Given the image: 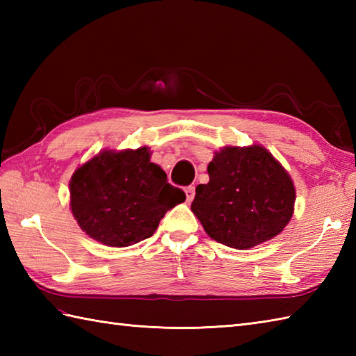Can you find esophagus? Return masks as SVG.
Returning a JSON list of instances; mask_svg holds the SVG:
<instances>
[{
  "instance_id": "1",
  "label": "esophagus",
  "mask_w": 356,
  "mask_h": 356,
  "mask_svg": "<svg viewBox=\"0 0 356 356\" xmlns=\"http://www.w3.org/2000/svg\"><path fill=\"white\" fill-rule=\"evenodd\" d=\"M185 195H186V202H188V203L193 202L194 195H195V188H194V186H186V188H185Z\"/></svg>"
}]
</instances>
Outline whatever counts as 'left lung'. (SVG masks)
Returning <instances> with one entry per match:
<instances>
[{
	"mask_svg": "<svg viewBox=\"0 0 356 356\" xmlns=\"http://www.w3.org/2000/svg\"><path fill=\"white\" fill-rule=\"evenodd\" d=\"M208 174L209 182L195 188L191 211L218 243L245 251L289 223L295 186L264 147H225L209 162Z\"/></svg>",
	"mask_w": 356,
	"mask_h": 356,
	"instance_id": "obj_1",
	"label": "left lung"
}]
</instances>
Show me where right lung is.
<instances>
[{
    "mask_svg": "<svg viewBox=\"0 0 356 356\" xmlns=\"http://www.w3.org/2000/svg\"><path fill=\"white\" fill-rule=\"evenodd\" d=\"M149 149H104L73 172L70 208L81 229L102 245L124 248L151 237L185 193L149 161Z\"/></svg>",
    "mask_w": 356,
    "mask_h": 356,
    "instance_id": "add662e5",
    "label": "right lung"
}]
</instances>
